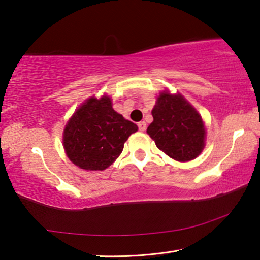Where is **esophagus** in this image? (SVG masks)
<instances>
[{
	"instance_id": "34e87169",
	"label": "esophagus",
	"mask_w": 260,
	"mask_h": 260,
	"mask_svg": "<svg viewBox=\"0 0 260 260\" xmlns=\"http://www.w3.org/2000/svg\"><path fill=\"white\" fill-rule=\"evenodd\" d=\"M138 127H139V131L140 132H144L147 129V124L144 121H140L138 124Z\"/></svg>"
}]
</instances>
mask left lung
<instances>
[{
  "label": "left lung",
  "mask_w": 260,
  "mask_h": 260,
  "mask_svg": "<svg viewBox=\"0 0 260 260\" xmlns=\"http://www.w3.org/2000/svg\"><path fill=\"white\" fill-rule=\"evenodd\" d=\"M147 133L157 148L178 161H189L203 151L205 127L200 113L181 94L161 91L152 109Z\"/></svg>",
  "instance_id": "left-lung-1"
}]
</instances>
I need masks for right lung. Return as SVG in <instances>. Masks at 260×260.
Masks as SVG:
<instances>
[{"instance_id":"1","label":"right lung","mask_w":260,"mask_h":260,"mask_svg":"<svg viewBox=\"0 0 260 260\" xmlns=\"http://www.w3.org/2000/svg\"><path fill=\"white\" fill-rule=\"evenodd\" d=\"M134 122L112 109L109 96L88 99L70 118L63 133L65 152L74 165L87 171H103L117 159Z\"/></svg>"}]
</instances>
